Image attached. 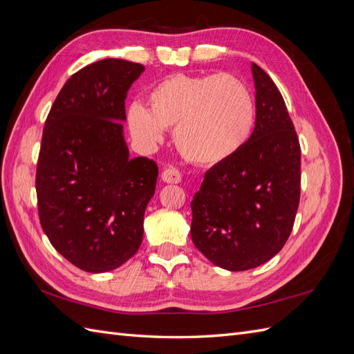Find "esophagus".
<instances>
[{
  "mask_svg": "<svg viewBox=\"0 0 354 354\" xmlns=\"http://www.w3.org/2000/svg\"><path fill=\"white\" fill-rule=\"evenodd\" d=\"M162 180L167 183H181L183 176H181V171L176 167H168L162 171Z\"/></svg>",
  "mask_w": 354,
  "mask_h": 354,
  "instance_id": "obj_1",
  "label": "esophagus"
}]
</instances>
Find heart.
Returning <instances> with one entry per match:
<instances>
[{
  "instance_id": "b5f03b06",
  "label": "heart",
  "mask_w": 354,
  "mask_h": 354,
  "mask_svg": "<svg viewBox=\"0 0 354 354\" xmlns=\"http://www.w3.org/2000/svg\"><path fill=\"white\" fill-rule=\"evenodd\" d=\"M255 124L252 93L227 73H176L147 94V109L133 104L128 128L145 145L160 142L174 127L180 153L198 165H218L248 143Z\"/></svg>"
}]
</instances>
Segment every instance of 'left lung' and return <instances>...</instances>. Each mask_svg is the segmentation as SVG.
Returning a JSON list of instances; mask_svg holds the SVG:
<instances>
[{
  "label": "left lung",
  "mask_w": 354,
  "mask_h": 354,
  "mask_svg": "<svg viewBox=\"0 0 354 354\" xmlns=\"http://www.w3.org/2000/svg\"><path fill=\"white\" fill-rule=\"evenodd\" d=\"M252 77L257 118L250 140L207 171L190 203L192 241L232 272L254 269L283 248L301 190V149L282 94L255 63Z\"/></svg>",
  "instance_id": "8db88e82"
}]
</instances>
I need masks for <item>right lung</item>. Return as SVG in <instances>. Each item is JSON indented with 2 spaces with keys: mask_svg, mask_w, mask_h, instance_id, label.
<instances>
[{
  "mask_svg": "<svg viewBox=\"0 0 354 354\" xmlns=\"http://www.w3.org/2000/svg\"><path fill=\"white\" fill-rule=\"evenodd\" d=\"M145 66L103 59L75 72L46 120L37 164L41 227L75 267L109 272L137 252L158 165L131 159L125 97Z\"/></svg>",
  "mask_w": 354,
  "mask_h": 354,
  "instance_id": "obj_1",
  "label": "right lung"
}]
</instances>
